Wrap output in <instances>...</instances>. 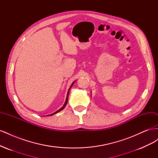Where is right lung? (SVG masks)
I'll return each instance as SVG.
<instances>
[{
  "label": "right lung",
  "mask_w": 158,
  "mask_h": 158,
  "mask_svg": "<svg viewBox=\"0 0 158 158\" xmlns=\"http://www.w3.org/2000/svg\"><path fill=\"white\" fill-rule=\"evenodd\" d=\"M74 82H75V81H74V82H73V84H71V85H70V88L69 89V91H68V93H67V95H66V101H65V103H64V104L63 105V106L61 108H60L59 110H57L56 111H55V113H52V114H49V115H47V116H51V115H53V114H56V113H59V112H60V111H62V110H63L65 107H66V104H67V103H68V99H69V91H70V88H72V86H73V84H74Z\"/></svg>",
  "instance_id": "1"
}]
</instances>
